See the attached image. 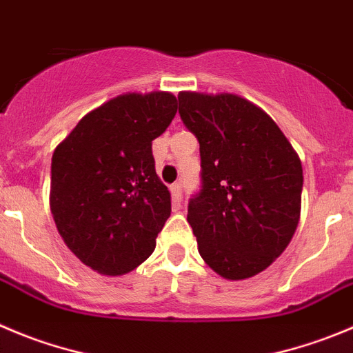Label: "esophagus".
I'll use <instances>...</instances> for the list:
<instances>
[{
    "mask_svg": "<svg viewBox=\"0 0 353 353\" xmlns=\"http://www.w3.org/2000/svg\"><path fill=\"white\" fill-rule=\"evenodd\" d=\"M170 190H171V199H173V203L179 206V204L182 203V197H183L182 183H173V185L170 187Z\"/></svg>",
    "mask_w": 353,
    "mask_h": 353,
    "instance_id": "obj_1",
    "label": "esophagus"
}]
</instances>
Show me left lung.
<instances>
[{
  "label": "left lung",
  "mask_w": 353,
  "mask_h": 353,
  "mask_svg": "<svg viewBox=\"0 0 353 353\" xmlns=\"http://www.w3.org/2000/svg\"><path fill=\"white\" fill-rule=\"evenodd\" d=\"M179 112L196 135L201 190L187 221L203 260L241 281L288 248L301 210V161L267 112L232 93H179Z\"/></svg>",
  "instance_id": "obj_1"
}]
</instances>
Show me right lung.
<instances>
[{"label": "right lung", "instance_id": "1", "mask_svg": "<svg viewBox=\"0 0 353 353\" xmlns=\"http://www.w3.org/2000/svg\"><path fill=\"white\" fill-rule=\"evenodd\" d=\"M174 114L171 93H124L86 114L53 152V220L67 248L99 274H128L156 248L171 196L152 140Z\"/></svg>", "mask_w": 353, "mask_h": 353}]
</instances>
